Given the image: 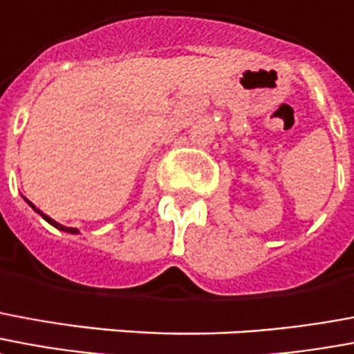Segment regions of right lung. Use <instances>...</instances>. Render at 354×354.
<instances>
[{
  "instance_id": "1",
  "label": "right lung",
  "mask_w": 354,
  "mask_h": 354,
  "mask_svg": "<svg viewBox=\"0 0 354 354\" xmlns=\"http://www.w3.org/2000/svg\"><path fill=\"white\" fill-rule=\"evenodd\" d=\"M26 203L30 204L31 208H33V210L37 212L39 216H43V219H44V221H48V223H50L52 227H56L57 230H64V232H69V234H77V232H78L77 229H71V227H64V225H59V223H57V221H54V219H52V217H48V216H46V214H43V212L39 210L37 206H33V204H31L30 201H26Z\"/></svg>"
}]
</instances>
